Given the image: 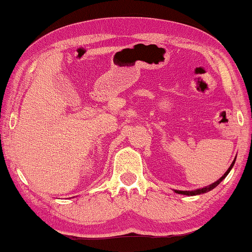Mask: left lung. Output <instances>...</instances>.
<instances>
[{
    "label": "left lung",
    "mask_w": 252,
    "mask_h": 252,
    "mask_svg": "<svg viewBox=\"0 0 252 252\" xmlns=\"http://www.w3.org/2000/svg\"><path fill=\"white\" fill-rule=\"evenodd\" d=\"M234 164H235V159H234V161H232V163H231L230 167L228 168V171L225 172V173L223 174V176H222L221 178H220V179H219L218 181H215L214 184L209 185V186L203 187V189H196V190H176V192H177L178 194H184V195H197V194H203V193H206V192H209V190H212L213 189H215V187L218 186V185H219L220 183H221V181L223 180L225 177L228 176V173H229V172H230L231 167L234 166Z\"/></svg>",
    "instance_id": "obj_1"
}]
</instances>
